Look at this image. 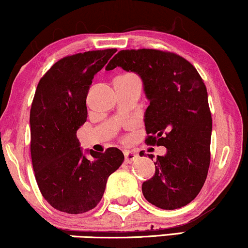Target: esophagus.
Instances as JSON below:
<instances>
[{
    "label": "esophagus",
    "mask_w": 248,
    "mask_h": 248,
    "mask_svg": "<svg viewBox=\"0 0 248 248\" xmlns=\"http://www.w3.org/2000/svg\"><path fill=\"white\" fill-rule=\"evenodd\" d=\"M138 157V154L129 152V150H126V152H124V162H126V163H132V162L135 161Z\"/></svg>",
    "instance_id": "34e87169"
}]
</instances>
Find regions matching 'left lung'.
I'll return each instance as SVG.
<instances>
[{
    "label": "left lung",
    "instance_id": "obj_1",
    "mask_svg": "<svg viewBox=\"0 0 248 248\" xmlns=\"http://www.w3.org/2000/svg\"><path fill=\"white\" fill-rule=\"evenodd\" d=\"M116 66L142 78L150 101L146 142L167 148L154 162L155 175L142 184L144 198L163 210L186 206L205 183L211 157L212 118L204 80L191 62L169 51L121 50L106 70Z\"/></svg>",
    "mask_w": 248,
    "mask_h": 248
}]
</instances>
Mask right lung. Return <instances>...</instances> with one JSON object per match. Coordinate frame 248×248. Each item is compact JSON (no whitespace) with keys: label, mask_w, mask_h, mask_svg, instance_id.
Instances as JSON below:
<instances>
[{"label":"right lung","mask_w":248,"mask_h":248,"mask_svg":"<svg viewBox=\"0 0 248 248\" xmlns=\"http://www.w3.org/2000/svg\"><path fill=\"white\" fill-rule=\"evenodd\" d=\"M116 49L87 51L55 62L37 85L30 109V152L43 197L62 212L78 215L101 201L107 178L124 160L118 148L82 155L77 130L86 122L92 79Z\"/></svg>","instance_id":"obj_1"}]
</instances>
